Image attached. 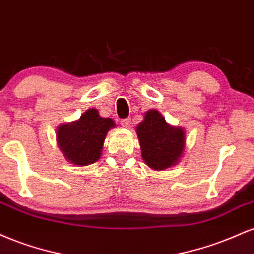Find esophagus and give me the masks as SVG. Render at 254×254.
Listing matches in <instances>:
<instances>
[{
  "mask_svg": "<svg viewBox=\"0 0 254 254\" xmlns=\"http://www.w3.org/2000/svg\"><path fill=\"white\" fill-rule=\"evenodd\" d=\"M121 124L122 127H129L130 124H131V119L130 118H124V119H121Z\"/></svg>",
  "mask_w": 254,
  "mask_h": 254,
  "instance_id": "1",
  "label": "esophagus"
}]
</instances>
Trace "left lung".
I'll return each mask as SVG.
<instances>
[{"mask_svg": "<svg viewBox=\"0 0 254 254\" xmlns=\"http://www.w3.org/2000/svg\"><path fill=\"white\" fill-rule=\"evenodd\" d=\"M136 131L142 157L150 168L162 171L177 164L185 143L183 129L171 127L157 111L151 110L145 113Z\"/></svg>", "mask_w": 254, "mask_h": 254, "instance_id": "obj_1", "label": "left lung"}]
</instances>
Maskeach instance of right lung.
I'll list each match as a JSON object with an SVG mask.
<instances>
[{
	"label": "right lung",
	"mask_w": 254,
	"mask_h": 254,
	"mask_svg": "<svg viewBox=\"0 0 254 254\" xmlns=\"http://www.w3.org/2000/svg\"><path fill=\"white\" fill-rule=\"evenodd\" d=\"M113 127L112 119L101 118L97 110L90 109L77 122L58 127V145L72 164H93L100 157L107 131Z\"/></svg>",
	"instance_id": "obj_1"
}]
</instances>
